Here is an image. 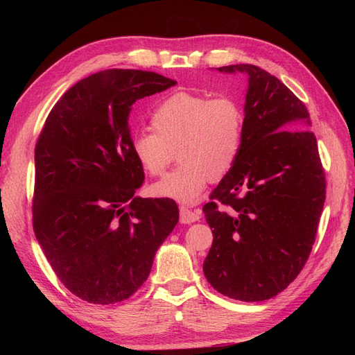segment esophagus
Segmentation results:
<instances>
[{
  "instance_id": "1",
  "label": "esophagus",
  "mask_w": 355,
  "mask_h": 355,
  "mask_svg": "<svg viewBox=\"0 0 355 355\" xmlns=\"http://www.w3.org/2000/svg\"><path fill=\"white\" fill-rule=\"evenodd\" d=\"M180 222L182 223H194L200 220L201 218V211L200 210H191L185 206H180Z\"/></svg>"
}]
</instances>
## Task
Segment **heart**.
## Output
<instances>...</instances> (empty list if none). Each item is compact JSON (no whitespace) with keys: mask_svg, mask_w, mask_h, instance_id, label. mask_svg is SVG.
Listing matches in <instances>:
<instances>
[{"mask_svg":"<svg viewBox=\"0 0 355 355\" xmlns=\"http://www.w3.org/2000/svg\"><path fill=\"white\" fill-rule=\"evenodd\" d=\"M151 128L132 137V153L148 175L158 176L175 159L180 166L153 185V194L194 204L209 180L218 182L234 168L244 136V112L231 98L178 92L151 114Z\"/></svg>","mask_w":355,"mask_h":355,"instance_id":"b5f03b06","label":"heart"}]
</instances>
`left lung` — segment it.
I'll list each match as a JSON object with an SVG mask.
<instances>
[{"label":"left lung","mask_w":355,"mask_h":355,"mask_svg":"<svg viewBox=\"0 0 355 355\" xmlns=\"http://www.w3.org/2000/svg\"><path fill=\"white\" fill-rule=\"evenodd\" d=\"M244 72V136L234 168L202 207L213 244L202 271L223 296L259 302L292 283L315 241L326 179L305 105L259 67Z\"/></svg>","instance_id":"1"}]
</instances>
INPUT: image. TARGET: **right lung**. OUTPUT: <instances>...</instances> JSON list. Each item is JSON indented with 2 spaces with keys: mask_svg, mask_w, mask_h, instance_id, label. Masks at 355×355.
Here are the masks:
<instances>
[{
  "mask_svg": "<svg viewBox=\"0 0 355 355\" xmlns=\"http://www.w3.org/2000/svg\"><path fill=\"white\" fill-rule=\"evenodd\" d=\"M175 84L148 71H101L72 85L42 127L34 232L59 280L85 302L130 297L179 220L173 200L135 197L145 175L128 127L136 101Z\"/></svg>",
  "mask_w": 355,
  "mask_h": 355,
  "instance_id": "1",
  "label": "right lung"
}]
</instances>
